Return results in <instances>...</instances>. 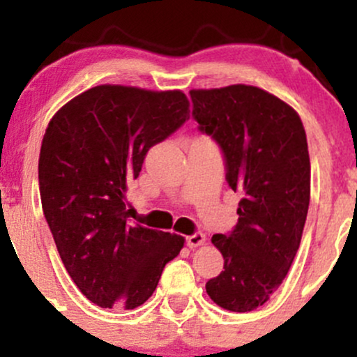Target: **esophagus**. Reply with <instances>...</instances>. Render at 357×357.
<instances>
[{"label":"esophagus","mask_w":357,"mask_h":357,"mask_svg":"<svg viewBox=\"0 0 357 357\" xmlns=\"http://www.w3.org/2000/svg\"><path fill=\"white\" fill-rule=\"evenodd\" d=\"M204 240H206V236H204L202 231H196L192 233V235L186 236V245L190 248H195V247H199V245H203Z\"/></svg>","instance_id":"esophagus-1"}]
</instances>
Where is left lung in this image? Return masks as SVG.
<instances>
[{"mask_svg": "<svg viewBox=\"0 0 357 357\" xmlns=\"http://www.w3.org/2000/svg\"><path fill=\"white\" fill-rule=\"evenodd\" d=\"M190 96L198 129L223 154L228 186L243 195L235 228L211 238L225 265L206 292L223 309L250 312L280 287L301 245L310 199L305 130L290 105L252 85Z\"/></svg>", "mask_w": 357, "mask_h": 357, "instance_id": "obj_1", "label": "left lung"}]
</instances>
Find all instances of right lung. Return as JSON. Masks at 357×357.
I'll return each instance as SVG.
<instances>
[{"instance_id": "right-lung-1", "label": "right lung", "mask_w": 357, "mask_h": 357, "mask_svg": "<svg viewBox=\"0 0 357 357\" xmlns=\"http://www.w3.org/2000/svg\"><path fill=\"white\" fill-rule=\"evenodd\" d=\"M190 119L179 90L99 85L65 104L47 127L38 161L45 220L68 275L104 309L153 296L184 238L129 220L127 184L147 151Z\"/></svg>"}]
</instances>
